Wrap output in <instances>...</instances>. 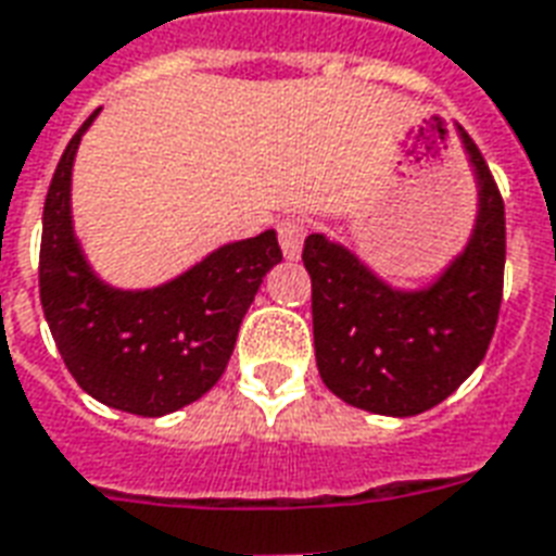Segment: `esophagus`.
Listing matches in <instances>:
<instances>
[{
    "instance_id": "obj_1",
    "label": "esophagus",
    "mask_w": 556,
    "mask_h": 556,
    "mask_svg": "<svg viewBox=\"0 0 556 556\" xmlns=\"http://www.w3.org/2000/svg\"><path fill=\"white\" fill-rule=\"evenodd\" d=\"M307 238V219L301 217H287L278 223V240H281V249L287 257L301 255V243Z\"/></svg>"
}]
</instances>
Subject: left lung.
<instances>
[{"label":"left lung","instance_id":"left-lung-1","mask_svg":"<svg viewBox=\"0 0 556 556\" xmlns=\"http://www.w3.org/2000/svg\"><path fill=\"white\" fill-rule=\"evenodd\" d=\"M479 219L464 255L429 287L400 292L321 235L304 240L313 339L325 386L374 415L408 417L446 400L484 359L505 287V200L476 141Z\"/></svg>","mask_w":556,"mask_h":556}]
</instances>
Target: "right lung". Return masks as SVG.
<instances>
[{
  "mask_svg": "<svg viewBox=\"0 0 556 556\" xmlns=\"http://www.w3.org/2000/svg\"><path fill=\"white\" fill-rule=\"evenodd\" d=\"M92 113L72 136L42 208L40 301L77 386L103 406L162 417L200 400L223 377L240 321L281 261L275 231L211 252L156 290L124 292L94 278L72 231V162Z\"/></svg>",
  "mask_w": 556,
  "mask_h": 556,
  "instance_id": "obj_1",
  "label": "right lung"
}]
</instances>
